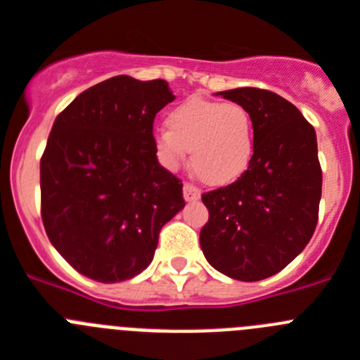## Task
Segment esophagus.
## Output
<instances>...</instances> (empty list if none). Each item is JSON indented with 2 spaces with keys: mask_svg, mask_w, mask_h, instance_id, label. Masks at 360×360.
<instances>
[{
  "mask_svg": "<svg viewBox=\"0 0 360 360\" xmlns=\"http://www.w3.org/2000/svg\"><path fill=\"white\" fill-rule=\"evenodd\" d=\"M184 198H186L187 202H196V200H200V189L195 184L186 182L184 184Z\"/></svg>",
  "mask_w": 360,
  "mask_h": 360,
  "instance_id": "1",
  "label": "esophagus"
}]
</instances>
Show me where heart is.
<instances>
[{
	"label": "heart",
	"mask_w": 360,
	"mask_h": 360,
	"mask_svg": "<svg viewBox=\"0 0 360 360\" xmlns=\"http://www.w3.org/2000/svg\"><path fill=\"white\" fill-rule=\"evenodd\" d=\"M155 133V148L167 169H178L191 151V164L203 182L231 184L249 169L256 149L252 113L238 103L193 97L165 119Z\"/></svg>",
	"instance_id": "obj_1"
}]
</instances>
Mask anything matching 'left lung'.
<instances>
[{"label": "left lung", "mask_w": 360, "mask_h": 360, "mask_svg": "<svg viewBox=\"0 0 360 360\" xmlns=\"http://www.w3.org/2000/svg\"><path fill=\"white\" fill-rule=\"evenodd\" d=\"M256 124V149L236 182L203 193L207 262L240 281L278 274L304 249L319 218L323 171L314 126L287 98L262 88L219 91Z\"/></svg>", "instance_id": "obj_1"}]
</instances>
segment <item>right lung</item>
Segmentation results:
<instances>
[{
	"label": "right lung",
	"mask_w": 360,
	"mask_h": 360,
	"mask_svg": "<svg viewBox=\"0 0 360 360\" xmlns=\"http://www.w3.org/2000/svg\"><path fill=\"white\" fill-rule=\"evenodd\" d=\"M167 82L117 75L57 115L41 157V218L73 269L98 283L141 274L158 234L186 205L182 180L157 158L153 122Z\"/></svg>",
	"instance_id": "1"
}]
</instances>
